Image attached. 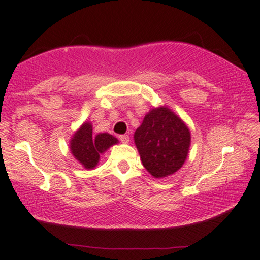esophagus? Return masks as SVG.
Listing matches in <instances>:
<instances>
[{"mask_svg": "<svg viewBox=\"0 0 260 260\" xmlns=\"http://www.w3.org/2000/svg\"><path fill=\"white\" fill-rule=\"evenodd\" d=\"M119 139H120L121 143H123V144H128V143H129V136H127V134H123V136H120Z\"/></svg>", "mask_w": 260, "mask_h": 260, "instance_id": "obj_1", "label": "esophagus"}]
</instances>
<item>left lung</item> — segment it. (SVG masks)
<instances>
[{
    "label": "left lung",
    "instance_id": "left-lung-1",
    "mask_svg": "<svg viewBox=\"0 0 260 260\" xmlns=\"http://www.w3.org/2000/svg\"><path fill=\"white\" fill-rule=\"evenodd\" d=\"M190 141L188 126L165 106L151 109L134 133L143 165L155 178L170 176L182 168Z\"/></svg>",
    "mask_w": 260,
    "mask_h": 260
}]
</instances>
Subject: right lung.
Returning a JSON list of instances; mask_svg holds the SVG:
<instances>
[{
	"instance_id": "add662e5",
	"label": "right lung",
	"mask_w": 260,
	"mask_h": 260,
	"mask_svg": "<svg viewBox=\"0 0 260 260\" xmlns=\"http://www.w3.org/2000/svg\"><path fill=\"white\" fill-rule=\"evenodd\" d=\"M119 143L109 133H99L92 136V126L84 122L76 131L70 140V151L74 157L85 169H94L100 160V154L105 153L110 146Z\"/></svg>"
}]
</instances>
